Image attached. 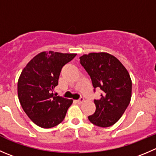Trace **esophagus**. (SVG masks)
Here are the masks:
<instances>
[{"mask_svg":"<svg viewBox=\"0 0 156 156\" xmlns=\"http://www.w3.org/2000/svg\"><path fill=\"white\" fill-rule=\"evenodd\" d=\"M84 98H82V97H81V98H80V99H78V101H77V102H78V104H81V103L84 102Z\"/></svg>","mask_w":156,"mask_h":156,"instance_id":"34e87169","label":"esophagus"}]
</instances>
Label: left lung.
Returning a JSON list of instances; mask_svg holds the SVG:
<instances>
[{
  "label": "left lung",
  "mask_w": 156,
  "mask_h": 156,
  "mask_svg": "<svg viewBox=\"0 0 156 156\" xmlns=\"http://www.w3.org/2000/svg\"><path fill=\"white\" fill-rule=\"evenodd\" d=\"M80 63L90 75L94 90H102L101 98L94 101L96 110L88 120L100 127L112 126L130 102L132 81L129 72L116 57L107 52L83 55Z\"/></svg>",
  "instance_id": "left-lung-1"
}]
</instances>
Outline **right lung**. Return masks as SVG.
Returning <instances> with one entry per match:
<instances>
[{
  "label": "right lung",
  "mask_w": 156,
  "mask_h": 156,
  "mask_svg": "<svg viewBox=\"0 0 156 156\" xmlns=\"http://www.w3.org/2000/svg\"><path fill=\"white\" fill-rule=\"evenodd\" d=\"M77 54L42 52L30 60L17 83L21 107L29 118L42 128H52L62 122L72 99L53 94L63 66Z\"/></svg>",
  "instance_id": "1"
}]
</instances>
